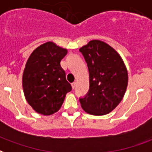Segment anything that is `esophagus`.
I'll return each instance as SVG.
<instances>
[{
    "instance_id": "obj_1",
    "label": "esophagus",
    "mask_w": 152,
    "mask_h": 152,
    "mask_svg": "<svg viewBox=\"0 0 152 152\" xmlns=\"http://www.w3.org/2000/svg\"><path fill=\"white\" fill-rule=\"evenodd\" d=\"M76 82H74V83H72V87L73 89H75V88H76Z\"/></svg>"
}]
</instances>
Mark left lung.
<instances>
[{
	"instance_id": "left-lung-1",
	"label": "left lung",
	"mask_w": 152,
	"mask_h": 152,
	"mask_svg": "<svg viewBox=\"0 0 152 152\" xmlns=\"http://www.w3.org/2000/svg\"><path fill=\"white\" fill-rule=\"evenodd\" d=\"M80 51L89 73L88 92L80 97L83 110L92 115L110 113L122 100L127 87V70L121 56L99 40H92Z\"/></svg>"
}]
</instances>
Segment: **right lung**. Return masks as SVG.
<instances>
[{
    "instance_id": "add662e5",
    "label": "right lung",
    "mask_w": 152,
    "mask_h": 152,
    "mask_svg": "<svg viewBox=\"0 0 152 152\" xmlns=\"http://www.w3.org/2000/svg\"><path fill=\"white\" fill-rule=\"evenodd\" d=\"M67 53L66 49L48 42L36 48L29 57L22 86L26 101L37 113L50 115L57 112L67 93L72 91L60 66Z\"/></svg>"
}]
</instances>
